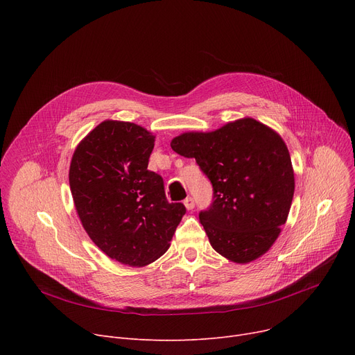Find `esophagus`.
<instances>
[{
	"label": "esophagus",
	"instance_id": "34e87169",
	"mask_svg": "<svg viewBox=\"0 0 355 355\" xmlns=\"http://www.w3.org/2000/svg\"><path fill=\"white\" fill-rule=\"evenodd\" d=\"M184 206H185V209H187V210H193L194 206H196L194 198H193V197H187V198H185V200H184Z\"/></svg>",
	"mask_w": 355,
	"mask_h": 355
}]
</instances>
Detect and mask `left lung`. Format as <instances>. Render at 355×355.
Returning <instances> with one entry per match:
<instances>
[{
    "label": "left lung",
    "mask_w": 355,
    "mask_h": 355,
    "mask_svg": "<svg viewBox=\"0 0 355 355\" xmlns=\"http://www.w3.org/2000/svg\"><path fill=\"white\" fill-rule=\"evenodd\" d=\"M171 148L196 158L213 184V204L200 213L213 249L241 265L263 256L281 234L295 191L282 137L253 118H241L211 132H184Z\"/></svg>",
    "instance_id": "left-lung-1"
}]
</instances>
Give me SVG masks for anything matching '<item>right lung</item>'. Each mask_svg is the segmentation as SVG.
Masks as SVG:
<instances>
[{
  "label": "right lung",
  "mask_w": 355,
  "mask_h": 355,
  "mask_svg": "<svg viewBox=\"0 0 355 355\" xmlns=\"http://www.w3.org/2000/svg\"><path fill=\"white\" fill-rule=\"evenodd\" d=\"M155 135L145 128L103 121L79 142L69 184L87 236L106 256L142 268L168 248L185 207L168 202L162 177L148 170Z\"/></svg>",
  "instance_id": "right-lung-1"
}]
</instances>
